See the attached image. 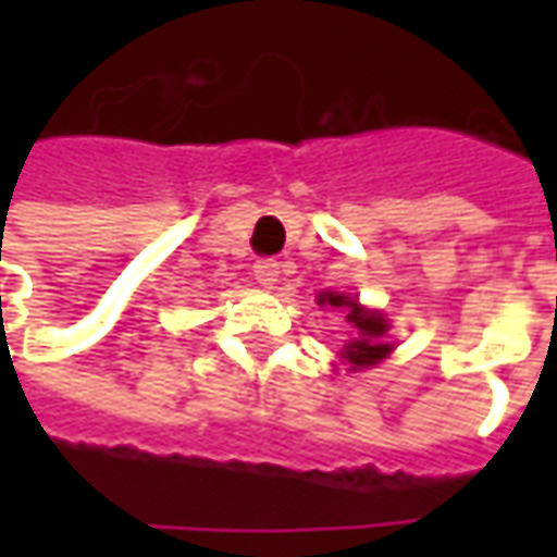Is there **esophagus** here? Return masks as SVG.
Here are the masks:
<instances>
[{
    "instance_id": "1",
    "label": "esophagus",
    "mask_w": 557,
    "mask_h": 557,
    "mask_svg": "<svg viewBox=\"0 0 557 557\" xmlns=\"http://www.w3.org/2000/svg\"><path fill=\"white\" fill-rule=\"evenodd\" d=\"M253 277L259 286H265V289H274V283L280 277V262L274 259H259L253 265Z\"/></svg>"
}]
</instances>
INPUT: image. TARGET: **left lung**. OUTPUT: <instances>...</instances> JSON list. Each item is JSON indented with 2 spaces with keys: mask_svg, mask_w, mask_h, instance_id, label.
<instances>
[{
  "mask_svg": "<svg viewBox=\"0 0 557 557\" xmlns=\"http://www.w3.org/2000/svg\"><path fill=\"white\" fill-rule=\"evenodd\" d=\"M319 304L322 307H337V310H346V322L355 331V339H349L339 358L349 363V370H367V367H375L379 361H385L391 355V343H385L387 334V319L379 310H367L358 304V298H349V295H339V292H322L319 295Z\"/></svg>",
  "mask_w": 557,
  "mask_h": 557,
  "instance_id": "8db88e82",
  "label": "left lung"
}]
</instances>
